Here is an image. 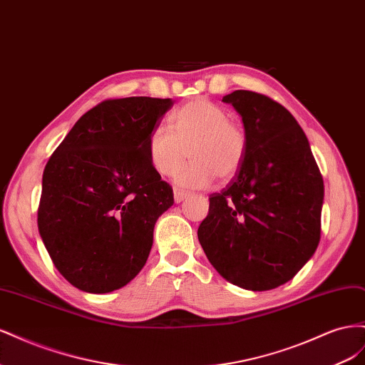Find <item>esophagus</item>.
Returning a JSON list of instances; mask_svg holds the SVG:
<instances>
[{
  "instance_id": "1",
  "label": "esophagus",
  "mask_w": 365,
  "mask_h": 365,
  "mask_svg": "<svg viewBox=\"0 0 365 365\" xmlns=\"http://www.w3.org/2000/svg\"><path fill=\"white\" fill-rule=\"evenodd\" d=\"M187 197H189V193H187V192L180 190V189H175V190H173V200H175L176 204L182 202L184 200H187Z\"/></svg>"
}]
</instances>
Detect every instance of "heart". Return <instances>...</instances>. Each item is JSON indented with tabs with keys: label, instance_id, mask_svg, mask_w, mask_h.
I'll list each match as a JSON object with an SVG mask.
<instances>
[{
	"label": "heart",
	"instance_id": "1",
	"mask_svg": "<svg viewBox=\"0 0 365 365\" xmlns=\"http://www.w3.org/2000/svg\"><path fill=\"white\" fill-rule=\"evenodd\" d=\"M244 128L230 120L227 109L197 97L170 115V129L158 126L146 140L148 157L161 176H173L187 160L192 163L176 175V182L189 189H204L215 176L228 181L237 175L247 153Z\"/></svg>",
	"mask_w": 365,
	"mask_h": 365
}]
</instances>
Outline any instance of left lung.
Here are the masks:
<instances>
[{"mask_svg": "<svg viewBox=\"0 0 365 365\" xmlns=\"http://www.w3.org/2000/svg\"><path fill=\"white\" fill-rule=\"evenodd\" d=\"M247 134L244 164L210 195L197 228L207 259L225 280L250 291L289 282L314 256L322 233L323 176L292 114L268 96H224Z\"/></svg>", "mask_w": 365, "mask_h": 365, "instance_id": "obj_1", "label": "left lung"}]
</instances>
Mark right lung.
Segmentation results:
<instances>
[{
    "label": "right lung",
    "mask_w": 365,
    "mask_h": 365,
    "mask_svg": "<svg viewBox=\"0 0 365 365\" xmlns=\"http://www.w3.org/2000/svg\"><path fill=\"white\" fill-rule=\"evenodd\" d=\"M172 106V98L153 97L98 103L76 121L43 169L39 235L77 289H120L145 267L157 219L173 205L146 140Z\"/></svg>",
    "instance_id": "obj_1"
}]
</instances>
